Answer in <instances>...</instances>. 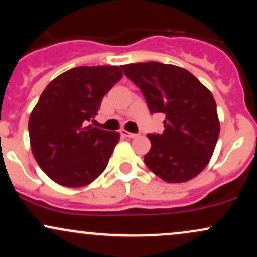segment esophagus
<instances>
[{"mask_svg": "<svg viewBox=\"0 0 257 257\" xmlns=\"http://www.w3.org/2000/svg\"><path fill=\"white\" fill-rule=\"evenodd\" d=\"M120 134L124 135V137H126V138H131V139H133V138H137V137H138V134H135V133L126 132V131H124V129H122V131H120Z\"/></svg>", "mask_w": 257, "mask_h": 257, "instance_id": "obj_1", "label": "esophagus"}]
</instances>
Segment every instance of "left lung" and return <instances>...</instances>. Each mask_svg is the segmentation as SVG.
<instances>
[{"label":"left lung","instance_id":"left-lung-1","mask_svg":"<svg viewBox=\"0 0 257 257\" xmlns=\"http://www.w3.org/2000/svg\"><path fill=\"white\" fill-rule=\"evenodd\" d=\"M122 70L140 88L150 112L166 116L162 134H147V168L170 184L196 178L208 166L220 134L213 94L175 65L149 61L123 65Z\"/></svg>","mask_w":257,"mask_h":257}]
</instances>
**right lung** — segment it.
Returning a JSON list of instances; mask_svg holds the SVG:
<instances>
[{"mask_svg": "<svg viewBox=\"0 0 257 257\" xmlns=\"http://www.w3.org/2000/svg\"><path fill=\"white\" fill-rule=\"evenodd\" d=\"M122 76L118 66H78L59 75L41 94L29 135L32 155L53 181L82 187L106 169L119 133L88 123Z\"/></svg>", "mask_w": 257, "mask_h": 257, "instance_id": "1", "label": "right lung"}]
</instances>
